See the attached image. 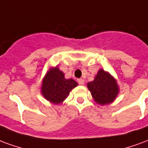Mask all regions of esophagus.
<instances>
[{
    "label": "esophagus",
    "instance_id": "esophagus-1",
    "mask_svg": "<svg viewBox=\"0 0 148 148\" xmlns=\"http://www.w3.org/2000/svg\"><path fill=\"white\" fill-rule=\"evenodd\" d=\"M77 82H78V84L79 85L84 84V80L83 79H77Z\"/></svg>",
    "mask_w": 148,
    "mask_h": 148
}]
</instances>
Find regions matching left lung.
<instances>
[{
  "label": "left lung",
  "mask_w": 148,
  "mask_h": 148,
  "mask_svg": "<svg viewBox=\"0 0 148 148\" xmlns=\"http://www.w3.org/2000/svg\"><path fill=\"white\" fill-rule=\"evenodd\" d=\"M87 87L95 101L100 105L112 102L118 94L117 81L102 69L99 70L93 81L87 84Z\"/></svg>",
  "instance_id": "1"
}]
</instances>
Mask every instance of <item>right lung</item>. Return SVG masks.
I'll return each mask as SVG.
<instances>
[{"instance_id":"right-lung-1","label":"right lung","mask_w":148,"mask_h":148,"mask_svg":"<svg viewBox=\"0 0 148 148\" xmlns=\"http://www.w3.org/2000/svg\"><path fill=\"white\" fill-rule=\"evenodd\" d=\"M76 86L77 83L74 79H66L64 73L56 67L52 69L43 79L42 93L48 101L59 104L66 99L70 90Z\"/></svg>"}]
</instances>
